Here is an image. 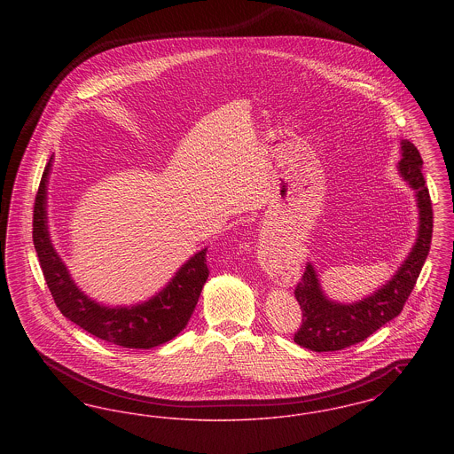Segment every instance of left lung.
<instances>
[{"label":"left lung","mask_w":454,"mask_h":454,"mask_svg":"<svg viewBox=\"0 0 454 454\" xmlns=\"http://www.w3.org/2000/svg\"><path fill=\"white\" fill-rule=\"evenodd\" d=\"M402 160L398 172L409 182L417 197L419 233L409 257L381 289L363 301L342 304L330 301L320 287L311 263L306 265L294 296L302 311L301 326L294 342L315 352L340 350L363 342L378 328L398 317L411 296V289L429 255L432 239V202L422 175V158L413 143L402 139Z\"/></svg>","instance_id":"left-lung-1"}]
</instances>
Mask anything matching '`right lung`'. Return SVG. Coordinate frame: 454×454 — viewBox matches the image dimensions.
Wrapping results in <instances>:
<instances>
[{"mask_svg":"<svg viewBox=\"0 0 454 454\" xmlns=\"http://www.w3.org/2000/svg\"><path fill=\"white\" fill-rule=\"evenodd\" d=\"M52 160V158H51ZM51 160L45 165L34 204V247L41 262L43 279L56 306L67 320L88 333L128 348H152L176 337L189 324L202 286L209 278L206 252H197L187 260L172 281L152 300L122 308H107L90 300L73 282L47 231V176Z\"/></svg>","mask_w":454,"mask_h":454,"instance_id":"obj_1","label":"right lung"}]
</instances>
